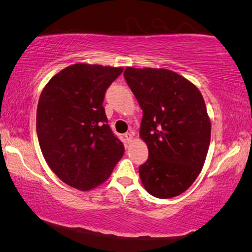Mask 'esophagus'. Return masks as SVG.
I'll list each match as a JSON object with an SVG mask.
<instances>
[{
    "instance_id": "34e87169",
    "label": "esophagus",
    "mask_w": 252,
    "mask_h": 252,
    "mask_svg": "<svg viewBox=\"0 0 252 252\" xmlns=\"http://www.w3.org/2000/svg\"><path fill=\"white\" fill-rule=\"evenodd\" d=\"M124 137H125L126 142H131V139H133V134L131 133H126L124 135Z\"/></svg>"
}]
</instances>
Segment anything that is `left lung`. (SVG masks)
Segmentation results:
<instances>
[{
  "mask_svg": "<svg viewBox=\"0 0 252 252\" xmlns=\"http://www.w3.org/2000/svg\"><path fill=\"white\" fill-rule=\"evenodd\" d=\"M124 77L143 109L139 135L149 154L139 166L144 187L161 199L178 196L195 182L208 153L211 126L201 93L165 68L126 67Z\"/></svg>",
  "mask_w": 252,
  "mask_h": 252,
  "instance_id": "left-lung-1",
  "label": "left lung"
}]
</instances>
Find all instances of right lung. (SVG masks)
Masks as SVG:
<instances>
[{"label": "right lung", "instance_id": "obj_1", "mask_svg": "<svg viewBox=\"0 0 252 252\" xmlns=\"http://www.w3.org/2000/svg\"><path fill=\"white\" fill-rule=\"evenodd\" d=\"M122 67L74 64L44 87L36 133L44 158L61 180L86 191L107 180L124 145L107 124L105 93Z\"/></svg>", "mask_w": 252, "mask_h": 252}]
</instances>
